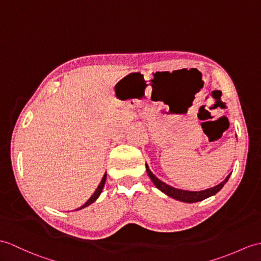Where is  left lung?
Segmentation results:
<instances>
[{
  "label": "left lung",
  "instance_id": "1",
  "mask_svg": "<svg viewBox=\"0 0 261 261\" xmlns=\"http://www.w3.org/2000/svg\"><path fill=\"white\" fill-rule=\"evenodd\" d=\"M145 168H147V173L150 177V179L152 180V182L155 185V187L158 188L159 190H161L163 193H166L167 196L171 197L173 199L180 200V201H184V202L201 201V200H203L205 198L216 195V193L219 191L223 186H225V184L227 182L229 177H230V174H228V177L223 180L221 184L217 185L216 187L209 188V189H205L202 191H188V190H181V189H178V188H173L171 186L167 185L166 182H163V181L156 178L155 175L150 171V169L147 165H145Z\"/></svg>",
  "mask_w": 261,
  "mask_h": 261
}]
</instances>
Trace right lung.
Instances as JSON below:
<instances>
[{
	"mask_svg": "<svg viewBox=\"0 0 261 261\" xmlns=\"http://www.w3.org/2000/svg\"><path fill=\"white\" fill-rule=\"evenodd\" d=\"M106 179H107V173L103 175V178H102V180H101V182H100V185L98 186V188H96V190L94 191V193L92 196H91V198L88 200V201L84 203L82 207H80V208H77L76 210H79V209H82V208H84V207H88L89 204H91V203H93L96 199H98V197L100 196V193L102 192V189H103V187H105V184H106Z\"/></svg>",
	"mask_w": 261,
	"mask_h": 261,
	"instance_id": "right-lung-1",
	"label": "right lung"
}]
</instances>
